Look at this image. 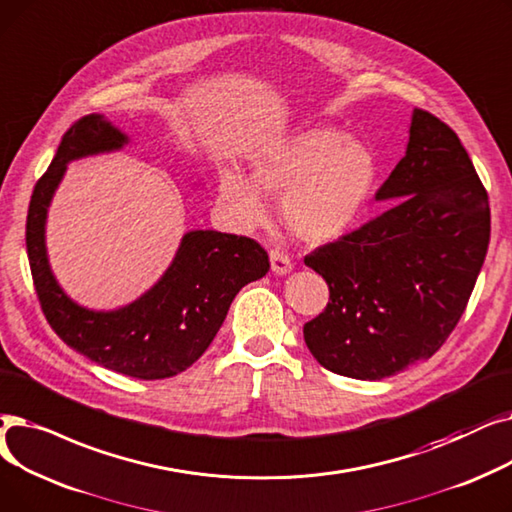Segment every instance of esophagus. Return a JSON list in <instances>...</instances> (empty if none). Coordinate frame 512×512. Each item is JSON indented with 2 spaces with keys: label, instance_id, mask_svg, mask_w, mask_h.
<instances>
[{
  "label": "esophagus",
  "instance_id": "34e87169",
  "mask_svg": "<svg viewBox=\"0 0 512 512\" xmlns=\"http://www.w3.org/2000/svg\"><path fill=\"white\" fill-rule=\"evenodd\" d=\"M271 271L275 275H287L294 269V264H291V258L287 254H283L281 250H271Z\"/></svg>",
  "mask_w": 512,
  "mask_h": 512
}]
</instances>
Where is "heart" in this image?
<instances>
[{
  "mask_svg": "<svg viewBox=\"0 0 512 512\" xmlns=\"http://www.w3.org/2000/svg\"><path fill=\"white\" fill-rule=\"evenodd\" d=\"M377 160L364 141L327 125L298 129L250 160V179L237 168L218 173V200L243 229L264 216L262 193L281 196L285 227L310 243L342 237L367 208Z\"/></svg>",
  "mask_w": 512,
  "mask_h": 512,
  "instance_id": "b5f03b06",
  "label": "heart"
}]
</instances>
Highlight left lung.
Wrapping results in <instances>:
<instances>
[{
    "instance_id": "8db88e82",
    "label": "left lung",
    "mask_w": 512,
    "mask_h": 512,
    "mask_svg": "<svg viewBox=\"0 0 512 512\" xmlns=\"http://www.w3.org/2000/svg\"><path fill=\"white\" fill-rule=\"evenodd\" d=\"M375 200L396 204L304 258L329 285L304 342L325 369L362 381L442 348L490 243L488 191L458 135L425 110H412L406 154Z\"/></svg>"
}]
</instances>
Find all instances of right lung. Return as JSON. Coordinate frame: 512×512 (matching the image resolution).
I'll return each mask as SVG.
<instances>
[{
	"mask_svg": "<svg viewBox=\"0 0 512 512\" xmlns=\"http://www.w3.org/2000/svg\"><path fill=\"white\" fill-rule=\"evenodd\" d=\"M129 137L104 114L72 125L37 181L27 216V254L47 323L64 344L135 379H166L196 362L221 329L237 291L269 273V254L250 237L189 231L164 275L135 302L91 310L72 300L52 273L45 246L47 210L68 162L123 150Z\"/></svg>",
	"mask_w": 512,
	"mask_h": 512,
	"instance_id": "right-lung-1",
	"label": "right lung"
}]
</instances>
